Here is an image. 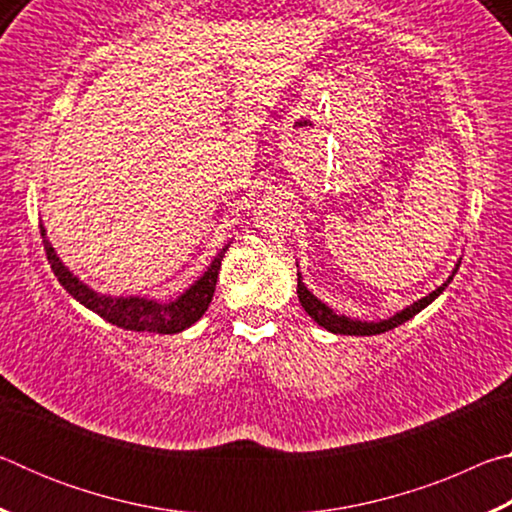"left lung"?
Instances as JSON below:
<instances>
[{
	"mask_svg": "<svg viewBox=\"0 0 512 512\" xmlns=\"http://www.w3.org/2000/svg\"><path fill=\"white\" fill-rule=\"evenodd\" d=\"M449 280H452V277H449ZM449 280L443 284V287H438L436 291H431L429 296H424L422 300L413 302L411 307H406L404 311H400V314H395L393 318L381 320V323H361V320H350V318H345V316H336L332 309L325 307L323 302H320L314 296V293L307 291V287L300 280V273H298V298H300L302 309H305L307 314L314 318L320 327L329 329V332H334V334H350V336H372V334H384V332H388V329L402 325V323H406V320H411L415 314H420L424 307L431 305V302L436 300L440 293L445 291Z\"/></svg>",
	"mask_w": 512,
	"mask_h": 512,
	"instance_id": "left-lung-1",
	"label": "left lung"
}]
</instances>
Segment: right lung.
<instances>
[{
  "instance_id": "add662e5",
  "label": "right lung",
  "mask_w": 512,
  "mask_h": 512,
  "mask_svg": "<svg viewBox=\"0 0 512 512\" xmlns=\"http://www.w3.org/2000/svg\"><path fill=\"white\" fill-rule=\"evenodd\" d=\"M42 244H45V253L51 264V271L58 277V282L63 284V289L74 296L76 300L92 309L94 314H99L108 323L133 329V332H155V334H176L183 332L189 325H194L201 318L207 307H210L214 289H216V277H219L221 259L225 255V246L214 262L207 268V273L198 280L192 289L185 291L176 302L169 305H160V302L144 300V298H106L94 293L92 289L85 287L83 282L67 271L63 262L56 257L54 248H51L49 239L45 237V228H40Z\"/></svg>"
}]
</instances>
